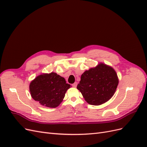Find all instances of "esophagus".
Here are the masks:
<instances>
[{"mask_svg": "<svg viewBox=\"0 0 147 147\" xmlns=\"http://www.w3.org/2000/svg\"><path fill=\"white\" fill-rule=\"evenodd\" d=\"M77 86V82H75L74 83L72 84V86H73L74 88H76Z\"/></svg>", "mask_w": 147, "mask_h": 147, "instance_id": "obj_1", "label": "esophagus"}]
</instances>
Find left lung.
<instances>
[{"instance_id":"left-lung-1","label":"left lung","mask_w":147,"mask_h":147,"mask_svg":"<svg viewBox=\"0 0 147 147\" xmlns=\"http://www.w3.org/2000/svg\"><path fill=\"white\" fill-rule=\"evenodd\" d=\"M118 84V79L115 70L101 63L95 68L85 71L77 88L88 104L99 105L113 96Z\"/></svg>"}]
</instances>
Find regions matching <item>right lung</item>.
Segmentation results:
<instances>
[{
	"mask_svg": "<svg viewBox=\"0 0 147 147\" xmlns=\"http://www.w3.org/2000/svg\"><path fill=\"white\" fill-rule=\"evenodd\" d=\"M70 84L55 72L42 74L31 82L29 90L31 96L42 105L55 108L63 101Z\"/></svg>",
	"mask_w": 147,
	"mask_h": 147,
	"instance_id": "add662e5",
	"label": "right lung"
}]
</instances>
